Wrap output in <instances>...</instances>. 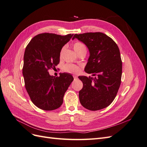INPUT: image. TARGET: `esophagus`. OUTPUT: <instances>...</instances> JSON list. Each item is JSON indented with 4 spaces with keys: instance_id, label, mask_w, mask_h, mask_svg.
I'll return each mask as SVG.
<instances>
[{
    "instance_id": "obj_1",
    "label": "esophagus",
    "mask_w": 147,
    "mask_h": 147,
    "mask_svg": "<svg viewBox=\"0 0 147 147\" xmlns=\"http://www.w3.org/2000/svg\"><path fill=\"white\" fill-rule=\"evenodd\" d=\"M74 80H77V79H78V77H77V76H76V75H74Z\"/></svg>"
}]
</instances>
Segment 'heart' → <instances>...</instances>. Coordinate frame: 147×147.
Masks as SVG:
<instances>
[{
	"label": "heart",
	"mask_w": 147,
	"mask_h": 147,
	"mask_svg": "<svg viewBox=\"0 0 147 147\" xmlns=\"http://www.w3.org/2000/svg\"><path fill=\"white\" fill-rule=\"evenodd\" d=\"M74 50L75 53H77L78 51L82 50H86V47L82 43L77 42L74 43ZM80 67L72 64H67L64 66V70L70 74H77L80 71Z\"/></svg>",
	"instance_id": "heart-1"
}]
</instances>
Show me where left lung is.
<instances>
[{"label":"left lung","instance_id":"left-lung-1","mask_svg":"<svg viewBox=\"0 0 147 147\" xmlns=\"http://www.w3.org/2000/svg\"><path fill=\"white\" fill-rule=\"evenodd\" d=\"M90 52L84 71L92 77H78L83 86L79 91L82 106L96 111L108 107L115 99L121 84L122 61L117 43L102 32L75 34Z\"/></svg>","mask_w":147,"mask_h":147}]
</instances>
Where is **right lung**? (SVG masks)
Returning <instances> with one entry per match:
<instances>
[{"instance_id":"1","label":"right lung","mask_w":147,"mask_h":147,"mask_svg":"<svg viewBox=\"0 0 147 147\" xmlns=\"http://www.w3.org/2000/svg\"><path fill=\"white\" fill-rule=\"evenodd\" d=\"M73 35L38 34L26 48L23 68L25 87L33 104L39 109L53 110L63 104L65 92L74 78L68 73L51 76L48 70L59 63L61 49Z\"/></svg>"}]
</instances>
